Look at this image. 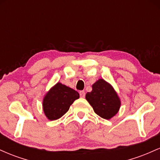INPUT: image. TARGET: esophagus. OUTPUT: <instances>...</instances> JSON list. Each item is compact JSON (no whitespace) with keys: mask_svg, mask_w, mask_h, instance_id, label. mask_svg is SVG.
<instances>
[{"mask_svg":"<svg viewBox=\"0 0 160 160\" xmlns=\"http://www.w3.org/2000/svg\"><path fill=\"white\" fill-rule=\"evenodd\" d=\"M85 95H86V93H85V92H84V91H80V97H81V98H84V97H85Z\"/></svg>","mask_w":160,"mask_h":160,"instance_id":"34e87169","label":"esophagus"}]
</instances>
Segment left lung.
Wrapping results in <instances>:
<instances>
[{
  "mask_svg": "<svg viewBox=\"0 0 160 160\" xmlns=\"http://www.w3.org/2000/svg\"><path fill=\"white\" fill-rule=\"evenodd\" d=\"M92 88V92L86 93V99L95 113L105 120L114 117L120 110L121 101L113 86L104 79H98Z\"/></svg>",
  "mask_w": 160,
  "mask_h": 160,
  "instance_id": "1",
  "label": "left lung"
}]
</instances>
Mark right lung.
I'll return each mask as SVG.
<instances>
[{"label":"right lung","instance_id":"1","mask_svg":"<svg viewBox=\"0 0 160 160\" xmlns=\"http://www.w3.org/2000/svg\"><path fill=\"white\" fill-rule=\"evenodd\" d=\"M79 98L80 94L78 92L58 82L43 97V110L45 116L49 120L61 118Z\"/></svg>","mask_w":160,"mask_h":160}]
</instances>
